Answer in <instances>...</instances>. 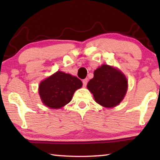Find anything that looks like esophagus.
I'll return each instance as SVG.
<instances>
[{"label":"esophagus","instance_id":"esophagus-1","mask_svg":"<svg viewBox=\"0 0 160 160\" xmlns=\"http://www.w3.org/2000/svg\"><path fill=\"white\" fill-rule=\"evenodd\" d=\"M88 78H85V79H84V80H82L83 86L86 87V86H87V84H88Z\"/></svg>","mask_w":160,"mask_h":160}]
</instances>
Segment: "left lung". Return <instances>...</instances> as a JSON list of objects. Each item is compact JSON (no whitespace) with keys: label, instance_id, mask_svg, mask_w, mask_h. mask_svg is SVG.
Here are the masks:
<instances>
[{"label":"left lung","instance_id":"1","mask_svg":"<svg viewBox=\"0 0 160 160\" xmlns=\"http://www.w3.org/2000/svg\"><path fill=\"white\" fill-rule=\"evenodd\" d=\"M128 88L122 72L107 65H102L94 72V78L88 83L96 102L104 107H113L122 101Z\"/></svg>","mask_w":160,"mask_h":160}]
</instances>
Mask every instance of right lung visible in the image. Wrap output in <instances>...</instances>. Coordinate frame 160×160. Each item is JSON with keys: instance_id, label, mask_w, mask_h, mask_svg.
I'll use <instances>...</instances> for the list:
<instances>
[{"instance_id": "1", "label": "right lung", "mask_w": 160, "mask_h": 160, "mask_svg": "<svg viewBox=\"0 0 160 160\" xmlns=\"http://www.w3.org/2000/svg\"><path fill=\"white\" fill-rule=\"evenodd\" d=\"M82 86L79 78L58 71L40 83L39 95L46 106L59 109L71 101L75 90Z\"/></svg>"}]
</instances>
